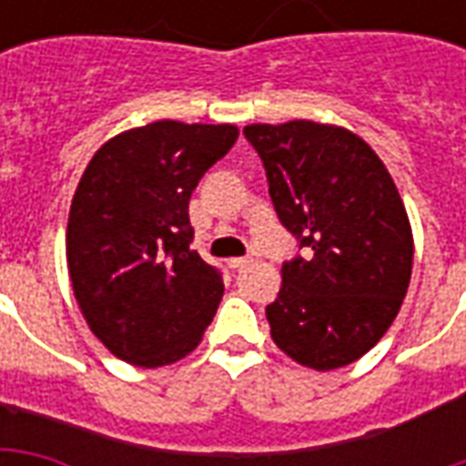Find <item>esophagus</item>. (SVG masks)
<instances>
[{
  "label": "esophagus",
  "mask_w": 466,
  "mask_h": 466,
  "mask_svg": "<svg viewBox=\"0 0 466 466\" xmlns=\"http://www.w3.org/2000/svg\"><path fill=\"white\" fill-rule=\"evenodd\" d=\"M252 262V259H249V257H234V259H229V267H232V269H242V267H247V264Z\"/></svg>",
  "instance_id": "34e87169"
}]
</instances>
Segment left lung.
Listing matches in <instances>:
<instances>
[{"mask_svg": "<svg viewBox=\"0 0 466 466\" xmlns=\"http://www.w3.org/2000/svg\"><path fill=\"white\" fill-rule=\"evenodd\" d=\"M274 212L302 254L267 304L274 344L304 367L351 364L380 342L411 277V229L387 167L357 134L307 119L249 124Z\"/></svg>", "mask_w": 466, "mask_h": 466, "instance_id": "8db88e82", "label": "left lung"}]
</instances>
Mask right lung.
<instances>
[{
	"label": "right lung",
	"mask_w": 466,
	"mask_h": 466,
	"mask_svg": "<svg viewBox=\"0 0 466 466\" xmlns=\"http://www.w3.org/2000/svg\"><path fill=\"white\" fill-rule=\"evenodd\" d=\"M237 137L232 124L162 119L109 139L86 164L66 262L89 329L119 360L152 370L202 342L224 282L189 247V197Z\"/></svg>",
	"instance_id": "1"
}]
</instances>
